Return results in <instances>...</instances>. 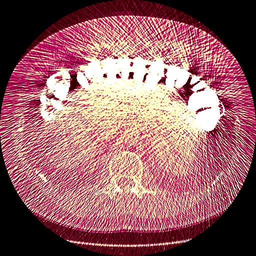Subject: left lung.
<instances>
[{"label": "left lung", "instance_id": "8db88e82", "mask_svg": "<svg viewBox=\"0 0 256 256\" xmlns=\"http://www.w3.org/2000/svg\"><path fill=\"white\" fill-rule=\"evenodd\" d=\"M221 134H222V132H221ZM220 136H221V134H220Z\"/></svg>", "mask_w": 256, "mask_h": 256}]
</instances>
